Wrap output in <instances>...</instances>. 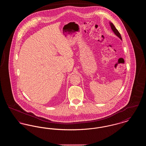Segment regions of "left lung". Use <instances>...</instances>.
Here are the masks:
<instances>
[{"instance_id":"1","label":"left lung","mask_w":146,"mask_h":146,"mask_svg":"<svg viewBox=\"0 0 146 146\" xmlns=\"http://www.w3.org/2000/svg\"><path fill=\"white\" fill-rule=\"evenodd\" d=\"M110 25V26H111V28L112 31L113 32V33L116 36H117L118 38L122 40V38H121V35L119 33V31L117 30V29L115 27V26H114V25L111 23V22H109Z\"/></svg>"}]
</instances>
